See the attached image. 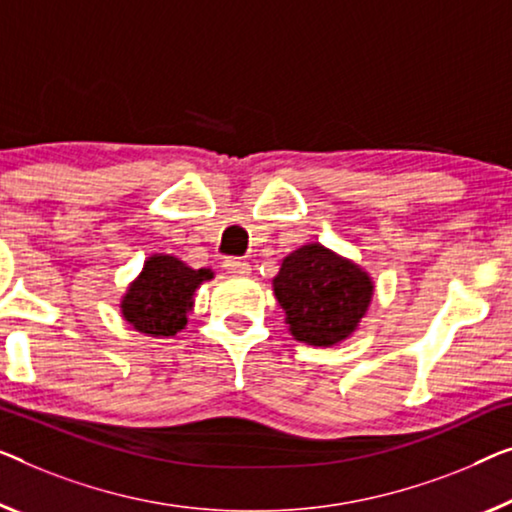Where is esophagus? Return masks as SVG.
Returning a JSON list of instances; mask_svg holds the SVG:
<instances>
[{
  "instance_id": "obj_1",
  "label": "esophagus",
  "mask_w": 512,
  "mask_h": 512,
  "mask_svg": "<svg viewBox=\"0 0 512 512\" xmlns=\"http://www.w3.org/2000/svg\"><path fill=\"white\" fill-rule=\"evenodd\" d=\"M223 266L230 273H234V276H248L250 273V262H246V259L241 257H225Z\"/></svg>"
}]
</instances>
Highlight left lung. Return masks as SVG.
I'll return each instance as SVG.
<instances>
[{
  "mask_svg": "<svg viewBox=\"0 0 512 512\" xmlns=\"http://www.w3.org/2000/svg\"><path fill=\"white\" fill-rule=\"evenodd\" d=\"M273 292L296 340L329 347L352 335L361 322L372 282L356 264L310 243L282 259Z\"/></svg>",
  "mask_w": 512,
  "mask_h": 512,
  "instance_id": "1",
  "label": "left lung"
}]
</instances>
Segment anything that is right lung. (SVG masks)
I'll return each instance as SVG.
<instances>
[{
  "instance_id": "1",
  "label": "right lung",
  "mask_w": 512,
  "mask_h": 512,
  "mask_svg": "<svg viewBox=\"0 0 512 512\" xmlns=\"http://www.w3.org/2000/svg\"><path fill=\"white\" fill-rule=\"evenodd\" d=\"M209 278H213L209 269L195 271L177 257L154 255L147 259L140 278L126 292L121 312L140 333L174 335L186 326L197 285Z\"/></svg>"
}]
</instances>
